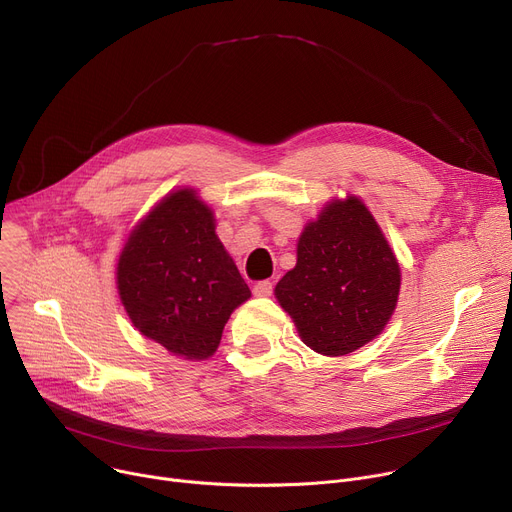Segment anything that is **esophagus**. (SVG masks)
<instances>
[{
	"mask_svg": "<svg viewBox=\"0 0 512 512\" xmlns=\"http://www.w3.org/2000/svg\"><path fill=\"white\" fill-rule=\"evenodd\" d=\"M253 294L259 296V298H267L273 294V284L269 280H263V282H257L255 288H253Z\"/></svg>",
	"mask_w": 512,
	"mask_h": 512,
	"instance_id": "obj_1",
	"label": "esophagus"
}]
</instances>
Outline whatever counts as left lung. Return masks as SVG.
<instances>
[{"label":"left lung","mask_w":512,"mask_h":512,"mask_svg":"<svg viewBox=\"0 0 512 512\" xmlns=\"http://www.w3.org/2000/svg\"><path fill=\"white\" fill-rule=\"evenodd\" d=\"M400 267L361 200H335L298 241V263L275 286V298L316 353L347 355L390 320Z\"/></svg>","instance_id":"8db88e82"}]
</instances>
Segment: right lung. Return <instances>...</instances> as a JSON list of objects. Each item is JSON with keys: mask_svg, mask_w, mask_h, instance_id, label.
Returning a JSON list of instances; mask_svg holds the SVG:
<instances>
[{"mask_svg": "<svg viewBox=\"0 0 512 512\" xmlns=\"http://www.w3.org/2000/svg\"><path fill=\"white\" fill-rule=\"evenodd\" d=\"M118 292L134 327L185 359L210 357L251 290L192 190L161 200L118 261Z\"/></svg>", "mask_w": 512, "mask_h": 512, "instance_id": "obj_1", "label": "right lung"}]
</instances>
